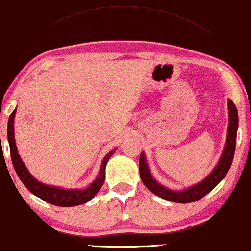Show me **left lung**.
Here are the masks:
<instances>
[{"label": "left lung", "instance_id": "obj_1", "mask_svg": "<svg viewBox=\"0 0 251 251\" xmlns=\"http://www.w3.org/2000/svg\"><path fill=\"white\" fill-rule=\"evenodd\" d=\"M229 105V127H228V135L226 146H225L224 153L221 155L220 161L218 166L214 168V170L208 175L206 178L192 188L183 190V191H173L164 186L158 184L149 173L147 163L144 153H141L139 158V168H140V177L142 183L147 186L149 191H151L154 195H156L161 198L167 199L169 201L180 202V204H186V202L197 201L201 199L202 197L211 192L215 186L220 183V180L226 176V174L229 170L233 161L234 153H235V145H236V132L239 127V116H237V109L233 100H228Z\"/></svg>", "mask_w": 251, "mask_h": 251}]
</instances>
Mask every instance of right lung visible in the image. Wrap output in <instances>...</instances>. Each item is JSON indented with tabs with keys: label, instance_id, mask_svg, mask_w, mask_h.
Masks as SVG:
<instances>
[{
	"label": "right lung",
	"instance_id": "add662e5",
	"mask_svg": "<svg viewBox=\"0 0 251 251\" xmlns=\"http://www.w3.org/2000/svg\"><path fill=\"white\" fill-rule=\"evenodd\" d=\"M16 110L12 111V113L9 117L8 122V140L9 146H10V155H11V161L14 164V168L16 170L22 183L26 186V189L30 192H32L33 195L39 197L40 199L45 201L50 204L55 205V206H62V207H71V206H76L84 204L90 201L91 198H94L95 195L100 191V189L102 188L104 179H105V167L109 158L112 156V154L115 153L116 149L111 151L109 154L106 155L105 158L103 160L102 167H100V175L97 176V178L94 180L93 183L89 185L88 189L85 190H63L59 188H53V186L45 185V184L38 182L37 179H34L32 176L30 175L26 168H25L24 163L22 162L20 155H18L17 147L15 144V136H14V118H15Z\"/></svg>",
	"mask_w": 251,
	"mask_h": 251
}]
</instances>
